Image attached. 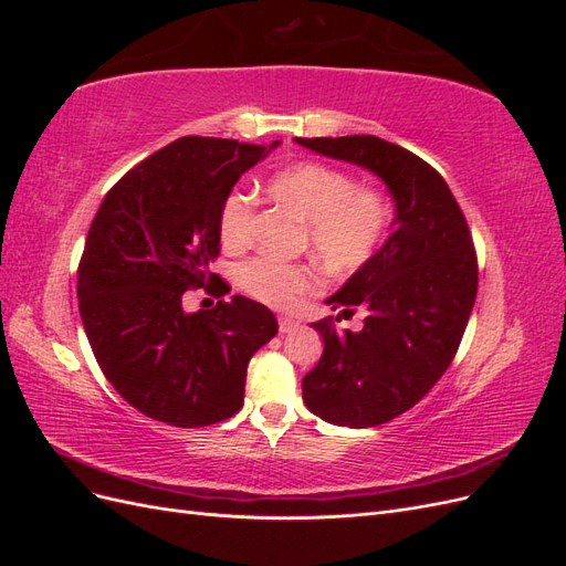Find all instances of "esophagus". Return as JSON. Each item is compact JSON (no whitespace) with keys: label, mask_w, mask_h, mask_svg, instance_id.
<instances>
[{"label":"esophagus","mask_w":566,"mask_h":566,"mask_svg":"<svg viewBox=\"0 0 566 566\" xmlns=\"http://www.w3.org/2000/svg\"><path fill=\"white\" fill-rule=\"evenodd\" d=\"M297 328H300V321L290 318V316H281V318H279V331H281L283 335H287V333H295Z\"/></svg>","instance_id":"esophagus-1"}]
</instances>
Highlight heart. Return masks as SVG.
Wrapping results in <instances>:
<instances>
[{
  "label": "heart",
  "instance_id": "b5f03b06",
  "mask_svg": "<svg viewBox=\"0 0 566 566\" xmlns=\"http://www.w3.org/2000/svg\"><path fill=\"white\" fill-rule=\"evenodd\" d=\"M269 193L297 210L304 219V248L337 271L352 273L380 252L391 229V202L378 186L356 179L323 163H295L269 179ZM256 198L235 188L221 205L219 233L229 248H241L252 233ZM238 283L248 295L276 310H290L321 285L314 264H287L271 256H252L238 266Z\"/></svg>",
  "mask_w": 566,
  "mask_h": 566
}]
</instances>
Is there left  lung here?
Listing matches in <instances>:
<instances>
[{
    "label": "left lung",
    "instance_id": "left-lung-1",
    "mask_svg": "<svg viewBox=\"0 0 566 566\" xmlns=\"http://www.w3.org/2000/svg\"><path fill=\"white\" fill-rule=\"evenodd\" d=\"M297 144L370 169L397 202L387 243L328 300L342 316L364 310V328L337 333L333 316L316 321L325 347L302 380L306 408L325 422L382 424L413 408L460 347L479 283L468 219L432 165L380 136Z\"/></svg>",
    "mask_w": 566,
    "mask_h": 566
}]
</instances>
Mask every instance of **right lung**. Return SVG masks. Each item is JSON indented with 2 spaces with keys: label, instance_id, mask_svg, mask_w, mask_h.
Returning <instances> with one entry per match:
<instances>
[{
  "label": "right lung",
  "instance_id": "obj_1",
  "mask_svg": "<svg viewBox=\"0 0 566 566\" xmlns=\"http://www.w3.org/2000/svg\"><path fill=\"white\" fill-rule=\"evenodd\" d=\"M276 146L184 136L134 165L92 221L77 266L84 333L106 380L153 420L235 416L252 354L279 333L276 316L243 295L196 314L181 306L186 290H217L208 264L221 250V205Z\"/></svg>",
  "mask_w": 566,
  "mask_h": 566
}]
</instances>
